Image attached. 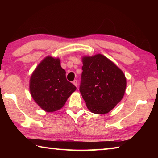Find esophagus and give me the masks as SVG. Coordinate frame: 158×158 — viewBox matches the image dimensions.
Masks as SVG:
<instances>
[{"mask_svg":"<svg viewBox=\"0 0 158 158\" xmlns=\"http://www.w3.org/2000/svg\"><path fill=\"white\" fill-rule=\"evenodd\" d=\"M73 84L75 85L76 87H77V85H78V83H77V80H74V81H73Z\"/></svg>","mask_w":158,"mask_h":158,"instance_id":"esophagus-1","label":"esophagus"}]
</instances>
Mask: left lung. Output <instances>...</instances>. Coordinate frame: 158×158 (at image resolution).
Returning <instances> with one entry per match:
<instances>
[{"label":"left lung","instance_id":"8db88e82","mask_svg":"<svg viewBox=\"0 0 158 158\" xmlns=\"http://www.w3.org/2000/svg\"><path fill=\"white\" fill-rule=\"evenodd\" d=\"M83 72L79 91L93 113L106 114L124 96L126 78L111 60L100 53L82 58Z\"/></svg>","mask_w":158,"mask_h":158}]
</instances>
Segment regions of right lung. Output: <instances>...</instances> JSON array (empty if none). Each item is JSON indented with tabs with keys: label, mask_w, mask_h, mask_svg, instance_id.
<instances>
[{
	"label": "right lung",
	"mask_w": 158,
	"mask_h": 158,
	"mask_svg": "<svg viewBox=\"0 0 158 158\" xmlns=\"http://www.w3.org/2000/svg\"><path fill=\"white\" fill-rule=\"evenodd\" d=\"M29 88L33 100L48 113L62 109L77 89L67 81L60 60L50 56L45 57L33 71Z\"/></svg>",
	"instance_id": "obj_1"
}]
</instances>
